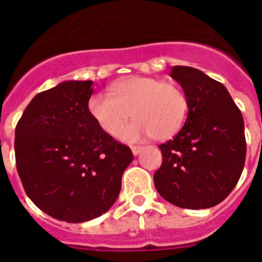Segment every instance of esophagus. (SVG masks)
Returning a JSON list of instances; mask_svg holds the SVG:
<instances>
[{
	"instance_id": "1",
	"label": "esophagus",
	"mask_w": 262,
	"mask_h": 262,
	"mask_svg": "<svg viewBox=\"0 0 262 262\" xmlns=\"http://www.w3.org/2000/svg\"><path fill=\"white\" fill-rule=\"evenodd\" d=\"M142 149L143 147H140V145H133V147H131V151H133L134 156H138V155L142 152Z\"/></svg>"
}]
</instances>
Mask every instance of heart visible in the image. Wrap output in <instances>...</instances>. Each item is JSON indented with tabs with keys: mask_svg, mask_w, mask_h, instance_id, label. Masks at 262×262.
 Listing matches in <instances>:
<instances>
[{
	"mask_svg": "<svg viewBox=\"0 0 262 262\" xmlns=\"http://www.w3.org/2000/svg\"><path fill=\"white\" fill-rule=\"evenodd\" d=\"M88 108L110 136H117L133 115L137 119L120 133L123 140L138 142L151 136L166 140L181 129L187 114V98L174 82L133 76L113 85L110 94L92 97Z\"/></svg>",
	"mask_w": 262,
	"mask_h": 262,
	"instance_id": "heart-1",
	"label": "heart"
}]
</instances>
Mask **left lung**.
<instances>
[{"label":"left lung","mask_w":262,"mask_h":262,"mask_svg":"<svg viewBox=\"0 0 262 262\" xmlns=\"http://www.w3.org/2000/svg\"><path fill=\"white\" fill-rule=\"evenodd\" d=\"M170 77L187 98L181 131L159 145L163 164L154 174L164 200L182 209H209L233 190L245 163L242 111L223 84L191 67L174 66Z\"/></svg>","instance_id":"8db88e82"}]
</instances>
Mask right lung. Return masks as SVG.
Here are the masks:
<instances>
[{"instance_id":"add662e5","label":"right lung","mask_w":262,"mask_h":262,"mask_svg":"<svg viewBox=\"0 0 262 262\" xmlns=\"http://www.w3.org/2000/svg\"><path fill=\"white\" fill-rule=\"evenodd\" d=\"M93 81H64L36 94L15 127V161L25 191L41 211L82 223L114 205L134 156L88 108Z\"/></svg>"}]
</instances>
